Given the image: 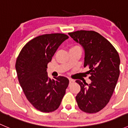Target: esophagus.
I'll return each mask as SVG.
<instances>
[{
	"mask_svg": "<svg viewBox=\"0 0 128 128\" xmlns=\"http://www.w3.org/2000/svg\"><path fill=\"white\" fill-rule=\"evenodd\" d=\"M69 82H70V83H72V82H74L73 80L71 79V78H69Z\"/></svg>",
	"mask_w": 128,
	"mask_h": 128,
	"instance_id": "1",
	"label": "esophagus"
}]
</instances>
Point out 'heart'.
<instances>
[{"instance_id": "b5f03b06", "label": "heart", "mask_w": 128, "mask_h": 128, "mask_svg": "<svg viewBox=\"0 0 128 128\" xmlns=\"http://www.w3.org/2000/svg\"><path fill=\"white\" fill-rule=\"evenodd\" d=\"M75 47H76V48H79V47H78V46H74V47H72V48H75Z\"/></svg>"}]
</instances>
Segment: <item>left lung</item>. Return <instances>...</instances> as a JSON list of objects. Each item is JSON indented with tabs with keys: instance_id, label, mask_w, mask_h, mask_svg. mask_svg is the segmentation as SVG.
Listing matches in <instances>:
<instances>
[{
	"instance_id": "1",
	"label": "left lung",
	"mask_w": 128,
	"mask_h": 128,
	"mask_svg": "<svg viewBox=\"0 0 128 128\" xmlns=\"http://www.w3.org/2000/svg\"><path fill=\"white\" fill-rule=\"evenodd\" d=\"M83 48L84 67L89 69L90 84L79 80L80 91L76 96L78 107L83 112H99L109 102L120 76V59L113 45L94 31L80 30L68 33Z\"/></svg>"
}]
</instances>
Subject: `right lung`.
<instances>
[{"mask_svg": "<svg viewBox=\"0 0 128 128\" xmlns=\"http://www.w3.org/2000/svg\"><path fill=\"white\" fill-rule=\"evenodd\" d=\"M69 36L62 33L39 36L27 42L15 64L19 83L30 104L42 112H52L59 108L69 80L59 76L51 80L47 66L59 46Z\"/></svg>", "mask_w": 128, "mask_h": 128, "instance_id": "1", "label": "right lung"}]
</instances>
